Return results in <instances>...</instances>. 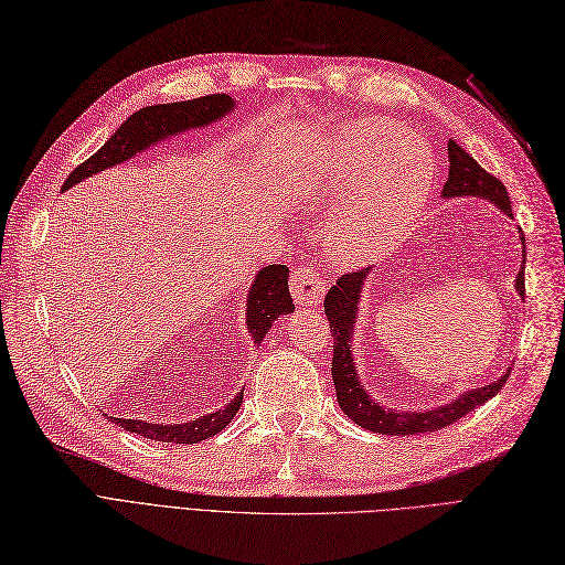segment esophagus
<instances>
[{
    "label": "esophagus",
    "mask_w": 565,
    "mask_h": 565,
    "mask_svg": "<svg viewBox=\"0 0 565 565\" xmlns=\"http://www.w3.org/2000/svg\"><path fill=\"white\" fill-rule=\"evenodd\" d=\"M291 296L298 306H317L324 296V277L315 267H298L291 277Z\"/></svg>",
    "instance_id": "34e87169"
}]
</instances>
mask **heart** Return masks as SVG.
I'll list each match as a JSON object with an SVG mask.
<instances>
[{
    "label": "heart",
    "instance_id": "obj_1",
    "mask_svg": "<svg viewBox=\"0 0 565 565\" xmlns=\"http://www.w3.org/2000/svg\"><path fill=\"white\" fill-rule=\"evenodd\" d=\"M434 154L388 119L339 126L294 181V207L327 222L322 248L341 267H365L398 248L434 185Z\"/></svg>",
    "mask_w": 565,
    "mask_h": 565
}]
</instances>
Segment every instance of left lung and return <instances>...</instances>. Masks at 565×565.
<instances>
[{
  "mask_svg": "<svg viewBox=\"0 0 565 565\" xmlns=\"http://www.w3.org/2000/svg\"><path fill=\"white\" fill-rule=\"evenodd\" d=\"M448 181L441 188L444 200L456 198H480L501 210L505 216H511V200L505 193V185L487 173L475 159L460 148L456 140H448ZM520 243H523V263L515 277V291L525 300V236L520 231ZM370 269L343 274L337 286L329 288L324 298V312L331 327V337H334V360H331V377H334L337 398L341 411L351 417L360 427L380 434H394V437H408V434H425L437 431L441 427L454 425L462 415H468L477 406H482L489 398H494L501 386L509 380L511 367L505 370L497 382H489L484 386L470 388V392L458 394L446 406H437L431 411H396L382 406L380 401L370 396L367 388L360 382V374L355 370V355H353V329L358 322L360 298H363V288L367 281Z\"/></svg>",
  "mask_w": 565,
  "mask_h": 565,
  "instance_id": "obj_1",
  "label": "left lung"
}]
</instances>
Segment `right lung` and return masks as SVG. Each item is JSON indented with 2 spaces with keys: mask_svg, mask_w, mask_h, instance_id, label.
<instances>
[{
  "mask_svg": "<svg viewBox=\"0 0 565 565\" xmlns=\"http://www.w3.org/2000/svg\"><path fill=\"white\" fill-rule=\"evenodd\" d=\"M231 111H236V99L228 95H207L198 99H185V103L142 107L140 111L131 114V117L117 128V134H114L90 159H85L81 167L68 173L62 191H68V188L95 177L99 171L128 162V159H134L138 152L152 148V145L222 121ZM294 310V298L288 294V267L269 265L259 269L250 284L248 298H245V327H248L253 343H263L274 320ZM241 403L243 392L231 398V403H226L224 408L193 417V420L179 425L126 420V417H109V420L128 431L140 434L145 439L167 444H198L214 437L216 431H222L231 420H234Z\"/></svg>",
  "mask_w": 565,
  "mask_h": 565,
  "instance_id": "right-lung-1",
  "label": "right lung"
}]
</instances>
